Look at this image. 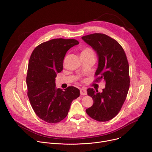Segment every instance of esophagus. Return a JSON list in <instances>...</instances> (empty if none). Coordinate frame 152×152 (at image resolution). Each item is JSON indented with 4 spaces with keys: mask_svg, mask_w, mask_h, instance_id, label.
I'll return each mask as SVG.
<instances>
[{
    "mask_svg": "<svg viewBox=\"0 0 152 152\" xmlns=\"http://www.w3.org/2000/svg\"><path fill=\"white\" fill-rule=\"evenodd\" d=\"M80 94L82 95H86L87 94V91L85 88H81L80 90Z\"/></svg>",
    "mask_w": 152,
    "mask_h": 152,
    "instance_id": "34e87169",
    "label": "esophagus"
}]
</instances>
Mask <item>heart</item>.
<instances>
[{"mask_svg": "<svg viewBox=\"0 0 152 152\" xmlns=\"http://www.w3.org/2000/svg\"><path fill=\"white\" fill-rule=\"evenodd\" d=\"M88 54H93L94 55L93 51L89 47L85 48L83 51L81 53V55H88Z\"/></svg>", "mask_w": 152, "mask_h": 152, "instance_id": "b5f03b06", "label": "heart"}]
</instances>
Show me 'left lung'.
Listing matches in <instances>:
<instances>
[{"instance_id": "obj_1", "label": "left lung", "mask_w": 152, "mask_h": 152, "mask_svg": "<svg viewBox=\"0 0 152 152\" xmlns=\"http://www.w3.org/2000/svg\"><path fill=\"white\" fill-rule=\"evenodd\" d=\"M97 53L98 66L96 81L104 80L105 87L102 93L88 88L87 94L93 99V105L86 110L91 118L105 122L115 117L125 101L130 87L129 65L121 45L110 36L94 33L82 37Z\"/></svg>"}]
</instances>
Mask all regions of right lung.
I'll return each instance as SVG.
<instances>
[{"mask_svg": "<svg viewBox=\"0 0 152 152\" xmlns=\"http://www.w3.org/2000/svg\"><path fill=\"white\" fill-rule=\"evenodd\" d=\"M77 44L74 39H54L40 44L31 53L26 79L27 95L35 113L47 122L63 120L72 101L80 95V90L75 87L63 91L55 84L57 73L63 69L66 53Z\"/></svg>", "mask_w": 152, "mask_h": 152, "instance_id": "1", "label": "right lung"}]
</instances>
